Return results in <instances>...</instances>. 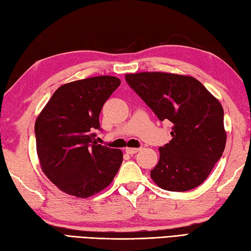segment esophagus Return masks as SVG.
Listing matches in <instances>:
<instances>
[{
    "label": "esophagus",
    "mask_w": 251,
    "mask_h": 251,
    "mask_svg": "<svg viewBox=\"0 0 251 251\" xmlns=\"http://www.w3.org/2000/svg\"><path fill=\"white\" fill-rule=\"evenodd\" d=\"M140 149L139 148H126L125 149V151H126V153H128V154H130V155H132V154H135V153H137L138 151H139Z\"/></svg>",
    "instance_id": "obj_1"
}]
</instances>
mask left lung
I'll use <instances>...</instances> for the list:
<instances>
[{
	"label": "left lung",
	"instance_id": "left-lung-1",
	"mask_svg": "<svg viewBox=\"0 0 251 251\" xmlns=\"http://www.w3.org/2000/svg\"><path fill=\"white\" fill-rule=\"evenodd\" d=\"M126 82L159 121L173 123V139L158 149L151 178L159 188L184 192L201 184L225 151L223 108L193 76L167 72L125 74Z\"/></svg>",
	"mask_w": 251,
	"mask_h": 251
}]
</instances>
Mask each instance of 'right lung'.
<instances>
[{"instance_id":"right-lung-1","label":"right lung","mask_w":251,"mask_h":251,"mask_svg":"<svg viewBox=\"0 0 251 251\" xmlns=\"http://www.w3.org/2000/svg\"><path fill=\"white\" fill-rule=\"evenodd\" d=\"M121 79L101 75L63 84L36 117V152L45 176L65 193L87 199L104 190L120 169L123 152L97 145L101 109Z\"/></svg>"}]
</instances>
